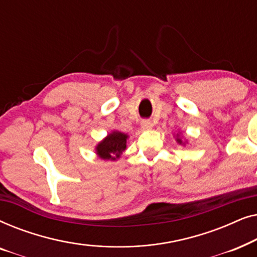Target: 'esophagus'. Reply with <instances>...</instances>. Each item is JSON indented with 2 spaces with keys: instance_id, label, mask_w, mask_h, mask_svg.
<instances>
[{
  "instance_id": "obj_1",
  "label": "esophagus",
  "mask_w": 257,
  "mask_h": 257,
  "mask_svg": "<svg viewBox=\"0 0 257 257\" xmlns=\"http://www.w3.org/2000/svg\"><path fill=\"white\" fill-rule=\"evenodd\" d=\"M142 126H143V128L150 130V128L153 127V124H152V121H150V120H143Z\"/></svg>"
}]
</instances>
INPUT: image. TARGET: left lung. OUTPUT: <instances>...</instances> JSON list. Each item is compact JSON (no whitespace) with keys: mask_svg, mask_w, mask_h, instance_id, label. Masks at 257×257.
Returning a JSON list of instances; mask_svg holds the SVG:
<instances>
[{"mask_svg":"<svg viewBox=\"0 0 257 257\" xmlns=\"http://www.w3.org/2000/svg\"><path fill=\"white\" fill-rule=\"evenodd\" d=\"M174 138H175V140H177V143L179 144V145L185 146L186 144H187V140H186V142L182 140V136L180 135V133H177V135H174Z\"/></svg>","mask_w":257,"mask_h":257,"instance_id":"obj_1","label":"left lung"}]
</instances>
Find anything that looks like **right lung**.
<instances>
[{"label": "right lung", "mask_w": 257, "mask_h": 257, "mask_svg": "<svg viewBox=\"0 0 257 257\" xmlns=\"http://www.w3.org/2000/svg\"><path fill=\"white\" fill-rule=\"evenodd\" d=\"M128 135L113 130L94 147V153L103 160L115 161L126 150Z\"/></svg>", "instance_id": "1"}]
</instances>
